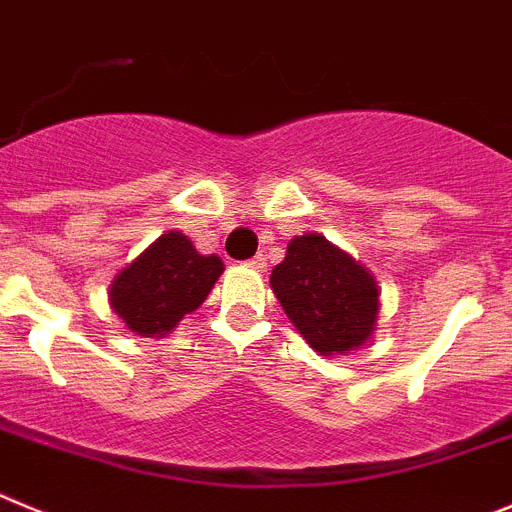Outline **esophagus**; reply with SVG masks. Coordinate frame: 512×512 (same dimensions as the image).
<instances>
[{"mask_svg":"<svg viewBox=\"0 0 512 512\" xmlns=\"http://www.w3.org/2000/svg\"><path fill=\"white\" fill-rule=\"evenodd\" d=\"M247 265L255 267V270H265V267H267V260H265V255H255V257H252L250 262H247Z\"/></svg>","mask_w":512,"mask_h":512,"instance_id":"obj_1","label":"esophagus"}]
</instances>
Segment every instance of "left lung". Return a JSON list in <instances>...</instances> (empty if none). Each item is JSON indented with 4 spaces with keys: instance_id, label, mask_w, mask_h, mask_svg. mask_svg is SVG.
Returning <instances> with one entry per match:
<instances>
[{
    "instance_id": "obj_1",
    "label": "left lung",
    "mask_w": 512,
    "mask_h": 512,
    "mask_svg": "<svg viewBox=\"0 0 512 512\" xmlns=\"http://www.w3.org/2000/svg\"><path fill=\"white\" fill-rule=\"evenodd\" d=\"M270 288L298 334L324 357L349 354L375 334L380 288L375 275L324 234L306 232L288 242Z\"/></svg>"
}]
</instances>
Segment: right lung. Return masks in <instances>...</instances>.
I'll return each mask as SVG.
<instances>
[{
  "label": "right lung",
  "instance_id": "right-lung-1",
  "mask_svg": "<svg viewBox=\"0 0 512 512\" xmlns=\"http://www.w3.org/2000/svg\"><path fill=\"white\" fill-rule=\"evenodd\" d=\"M224 262L201 255L181 232H165L109 285V306L137 336H168L211 293Z\"/></svg>",
  "mask_w": 512,
  "mask_h": 512
}]
</instances>
